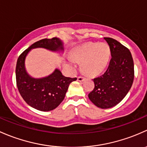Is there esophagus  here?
I'll return each instance as SVG.
<instances>
[{"label":"esophagus","mask_w":147,"mask_h":147,"mask_svg":"<svg viewBox=\"0 0 147 147\" xmlns=\"http://www.w3.org/2000/svg\"><path fill=\"white\" fill-rule=\"evenodd\" d=\"M84 78H85L84 77H83V76H78V81H81H81H84Z\"/></svg>","instance_id":"esophagus-1"}]
</instances>
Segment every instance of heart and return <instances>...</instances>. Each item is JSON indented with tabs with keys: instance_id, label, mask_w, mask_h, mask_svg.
<instances>
[{
	"instance_id": "b5f03b06",
	"label": "heart",
	"mask_w": 147,
	"mask_h": 147,
	"mask_svg": "<svg viewBox=\"0 0 147 147\" xmlns=\"http://www.w3.org/2000/svg\"><path fill=\"white\" fill-rule=\"evenodd\" d=\"M110 49L105 43H87L72 54V58L82 62V70L88 75L94 76L102 71L108 63Z\"/></svg>"
}]
</instances>
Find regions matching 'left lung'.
<instances>
[{"instance_id":"1","label":"left lung","mask_w":147,"mask_h":147,"mask_svg":"<svg viewBox=\"0 0 147 147\" xmlns=\"http://www.w3.org/2000/svg\"><path fill=\"white\" fill-rule=\"evenodd\" d=\"M111 59L103 74L93 79L95 87L88 98L97 107L107 109L117 105L126 96L134 77V61L129 49L117 40L104 37Z\"/></svg>"}]
</instances>
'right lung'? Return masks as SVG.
Returning <instances> with one entry per match:
<instances>
[{
	"label": "right lung",
	"mask_w": 147,
	"mask_h": 147,
	"mask_svg": "<svg viewBox=\"0 0 147 147\" xmlns=\"http://www.w3.org/2000/svg\"><path fill=\"white\" fill-rule=\"evenodd\" d=\"M42 47L51 51L63 50L62 42L57 37L42 39L34 42L19 56L16 69V84L20 94L31 107L40 111H50L58 107L64 99L69 85L76 78L66 77L59 69L42 78L28 75L25 60L28 52L34 48Z\"/></svg>",
	"instance_id": "obj_1"
}]
</instances>
